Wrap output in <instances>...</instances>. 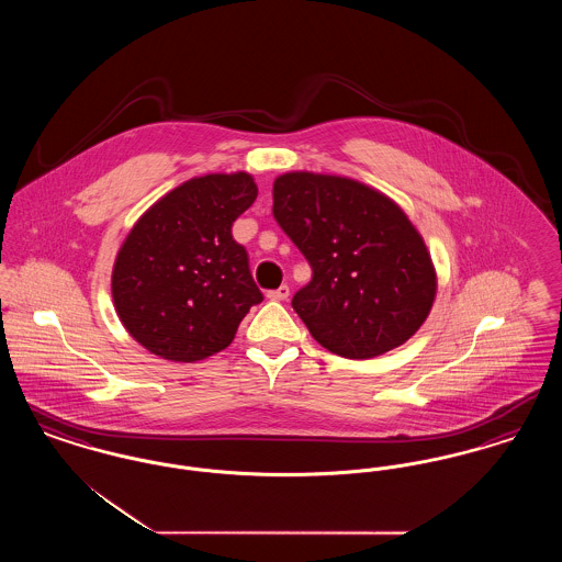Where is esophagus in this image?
Returning a JSON list of instances; mask_svg holds the SVG:
<instances>
[{
    "label": "esophagus",
    "instance_id": "34e87169",
    "mask_svg": "<svg viewBox=\"0 0 562 562\" xmlns=\"http://www.w3.org/2000/svg\"><path fill=\"white\" fill-rule=\"evenodd\" d=\"M289 294H291V289H289L286 284H282L280 289L269 291L268 299H271V301H286V299H289Z\"/></svg>",
    "mask_w": 562,
    "mask_h": 562
}]
</instances>
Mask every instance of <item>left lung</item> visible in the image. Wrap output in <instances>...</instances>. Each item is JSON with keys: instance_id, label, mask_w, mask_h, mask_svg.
<instances>
[{"instance_id": "obj_1", "label": "left lung", "mask_w": 562, "mask_h": 562, "mask_svg": "<svg viewBox=\"0 0 562 562\" xmlns=\"http://www.w3.org/2000/svg\"><path fill=\"white\" fill-rule=\"evenodd\" d=\"M273 216L312 266L293 307L322 348L367 360L426 322L436 271L394 200L346 177L286 172L273 181Z\"/></svg>"}]
</instances>
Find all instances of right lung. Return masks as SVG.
I'll list each match as a JSON object with an SVG mask.
<instances>
[{"mask_svg": "<svg viewBox=\"0 0 562 562\" xmlns=\"http://www.w3.org/2000/svg\"><path fill=\"white\" fill-rule=\"evenodd\" d=\"M257 200L248 172L191 179L134 223L113 276V305L151 353L195 362L227 348L263 301L232 225Z\"/></svg>", "mask_w": 562, "mask_h": 562, "instance_id": "right-lung-1", "label": "right lung"}]
</instances>
